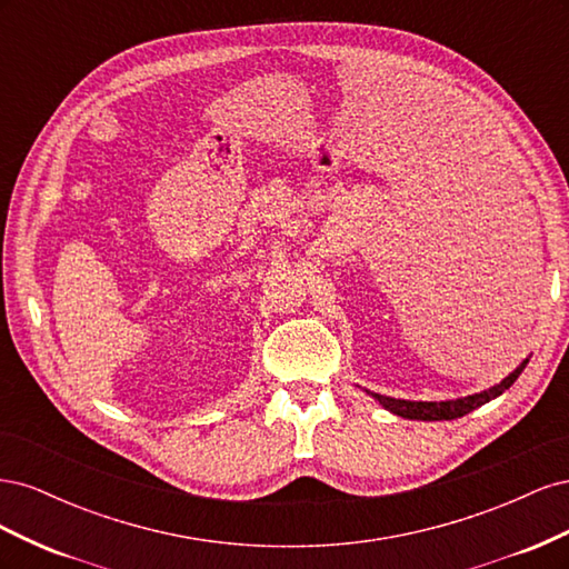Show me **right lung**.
I'll list each match as a JSON object with an SVG mask.
<instances>
[{
    "label": "right lung",
    "mask_w": 569,
    "mask_h": 569,
    "mask_svg": "<svg viewBox=\"0 0 569 569\" xmlns=\"http://www.w3.org/2000/svg\"><path fill=\"white\" fill-rule=\"evenodd\" d=\"M525 363L510 372L501 385L491 387L489 391H481V393H472V396H465V399H456V401H403V399H391V396H382V393H372L377 401H380L387 410L396 412V416L408 418V420H456L468 416L470 410L485 406L487 401L496 399V396H501L506 389H510V385L518 380L520 372L525 370Z\"/></svg>",
    "instance_id": "right-lung-1"
}]
</instances>
